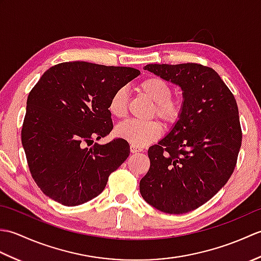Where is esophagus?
I'll list each match as a JSON object with an SVG mask.
<instances>
[{
  "label": "esophagus",
  "mask_w": 261,
  "mask_h": 261,
  "mask_svg": "<svg viewBox=\"0 0 261 261\" xmlns=\"http://www.w3.org/2000/svg\"><path fill=\"white\" fill-rule=\"evenodd\" d=\"M130 150H131V152L132 153H137V152H141L143 149L141 148V147H137V146H134V145H131V147H130Z\"/></svg>",
  "instance_id": "esophagus-1"
}]
</instances>
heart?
<instances>
[{
  "instance_id": "heart-1",
  "label": "heart",
  "mask_w": 261,
  "mask_h": 261,
  "mask_svg": "<svg viewBox=\"0 0 261 261\" xmlns=\"http://www.w3.org/2000/svg\"><path fill=\"white\" fill-rule=\"evenodd\" d=\"M138 91L154 103L153 113H156L165 123L173 124L179 119L182 110L180 98H171L173 90L165 80L153 76L143 80L138 85ZM108 110L114 118H123L127 111V94L125 88H119L111 95ZM162 124L158 121L126 120L115 127V135L130 142L131 145L141 147L156 140L162 135Z\"/></svg>"
}]
</instances>
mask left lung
<instances>
[{
  "instance_id": "8db88e82",
  "label": "left lung",
  "mask_w": 261,
  "mask_h": 261,
  "mask_svg": "<svg viewBox=\"0 0 261 261\" xmlns=\"http://www.w3.org/2000/svg\"><path fill=\"white\" fill-rule=\"evenodd\" d=\"M145 70L180 87L182 110L168 134L149 148L141 196L164 213H187L212 198L233 173L242 141L238 105L210 67L149 64Z\"/></svg>"
}]
</instances>
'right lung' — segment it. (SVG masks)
<instances>
[{"instance_id": "add662e5", "label": "right lung", "mask_w": 261, "mask_h": 261, "mask_svg": "<svg viewBox=\"0 0 261 261\" xmlns=\"http://www.w3.org/2000/svg\"><path fill=\"white\" fill-rule=\"evenodd\" d=\"M139 75L136 68L86 62L58 64L43 73L28 96L21 132L30 173L43 194L76 206L103 192L130 147L121 138L105 145L94 139L113 129L111 95Z\"/></svg>"}]
</instances>
